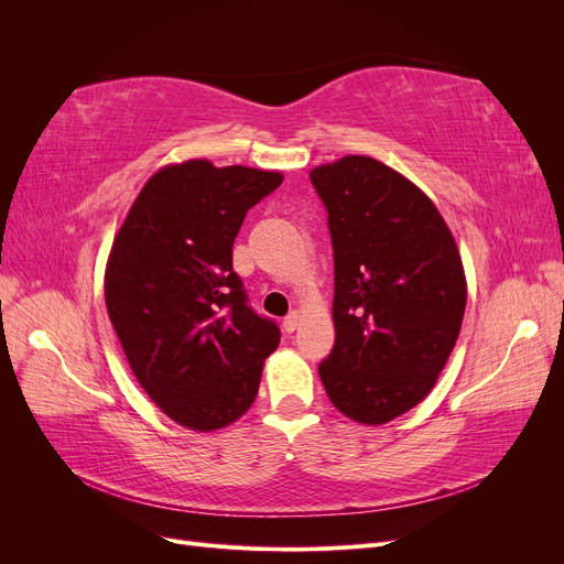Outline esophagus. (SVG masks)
I'll return each instance as SVG.
<instances>
[{
  "label": "esophagus",
  "mask_w": 564,
  "mask_h": 564,
  "mask_svg": "<svg viewBox=\"0 0 564 564\" xmlns=\"http://www.w3.org/2000/svg\"><path fill=\"white\" fill-rule=\"evenodd\" d=\"M296 327H299V313H289V315L282 319V329H284L286 334H292V332H296Z\"/></svg>",
  "instance_id": "esophagus-1"
}]
</instances>
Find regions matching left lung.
Masks as SVG:
<instances>
[{"label": "left lung", "mask_w": 564, "mask_h": 564, "mask_svg": "<svg viewBox=\"0 0 564 564\" xmlns=\"http://www.w3.org/2000/svg\"><path fill=\"white\" fill-rule=\"evenodd\" d=\"M311 183L334 249L332 352L317 371L338 412L379 425L435 386L466 311V278L435 204L379 160L348 155Z\"/></svg>", "instance_id": "1"}]
</instances>
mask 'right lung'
Masks as SVG:
<instances>
[{"label":"right lung","instance_id":"obj_1","mask_svg":"<svg viewBox=\"0 0 564 564\" xmlns=\"http://www.w3.org/2000/svg\"><path fill=\"white\" fill-rule=\"evenodd\" d=\"M282 183L278 172L164 166L119 228L106 305L131 371L166 416L216 431L256 400L280 327L256 313L232 270L247 212Z\"/></svg>","mask_w":564,"mask_h":564}]
</instances>
